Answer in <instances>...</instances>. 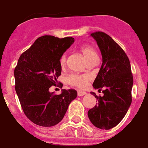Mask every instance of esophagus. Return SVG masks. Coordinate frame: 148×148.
I'll return each instance as SVG.
<instances>
[{
    "mask_svg": "<svg viewBox=\"0 0 148 148\" xmlns=\"http://www.w3.org/2000/svg\"><path fill=\"white\" fill-rule=\"evenodd\" d=\"M77 94L79 96H83V95H85L86 93L85 92H82V91H78Z\"/></svg>",
    "mask_w": 148,
    "mask_h": 148,
    "instance_id": "obj_1",
    "label": "esophagus"
}]
</instances>
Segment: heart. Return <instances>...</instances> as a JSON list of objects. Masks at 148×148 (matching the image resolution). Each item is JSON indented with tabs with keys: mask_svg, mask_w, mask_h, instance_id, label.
<instances>
[{
	"mask_svg": "<svg viewBox=\"0 0 148 148\" xmlns=\"http://www.w3.org/2000/svg\"><path fill=\"white\" fill-rule=\"evenodd\" d=\"M79 51L83 55L87 62H89L90 60L97 58L96 52L95 51L93 47H91L90 45H82L79 47ZM60 63L61 67L64 68L66 64V56L65 54L62 55L60 58ZM89 80H90V77L88 75H79V74H76V73H73L67 77V82L69 85L79 88H86Z\"/></svg>",
	"mask_w": 148,
	"mask_h": 148,
	"instance_id": "obj_1",
	"label": "heart"
}]
</instances>
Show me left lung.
Masks as SVG:
<instances>
[{"mask_svg":"<svg viewBox=\"0 0 148 148\" xmlns=\"http://www.w3.org/2000/svg\"><path fill=\"white\" fill-rule=\"evenodd\" d=\"M91 36L101 50L102 64L93 87L104 95H96L95 106L88 110L90 121L100 129L108 130L119 125L127 113L132 101L133 75L129 59L123 49L110 36L101 31Z\"/></svg>","mask_w":148,"mask_h":148,"instance_id":"obj_1","label":"left lung"}]
</instances>
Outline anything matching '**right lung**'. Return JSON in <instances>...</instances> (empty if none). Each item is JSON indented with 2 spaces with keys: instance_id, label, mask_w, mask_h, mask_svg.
I'll use <instances>...</instances> for the list:
<instances>
[{
  "instance_id": "add662e5",
  "label": "right lung",
  "mask_w": 148,
  "mask_h": 148,
  "mask_svg": "<svg viewBox=\"0 0 148 148\" xmlns=\"http://www.w3.org/2000/svg\"><path fill=\"white\" fill-rule=\"evenodd\" d=\"M73 42V37L40 36L19 58L14 69L15 90L25 115L36 125H57L77 96L75 89H63L60 95L49 90L56 86L62 71L60 58Z\"/></svg>"
}]
</instances>
